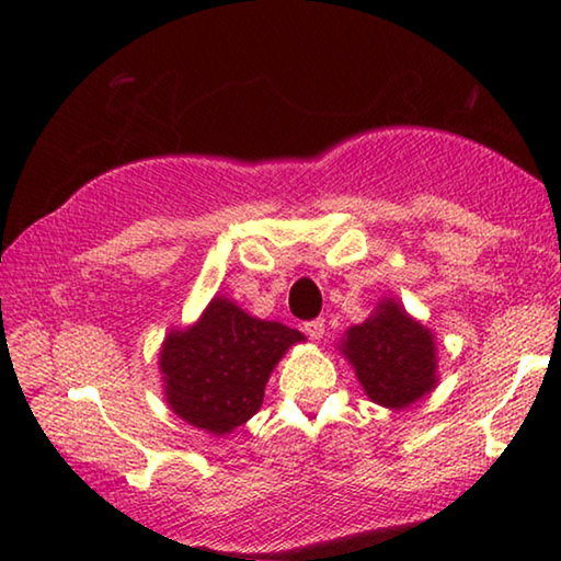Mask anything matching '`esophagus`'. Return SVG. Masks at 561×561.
<instances>
[{
	"mask_svg": "<svg viewBox=\"0 0 561 561\" xmlns=\"http://www.w3.org/2000/svg\"><path fill=\"white\" fill-rule=\"evenodd\" d=\"M305 334L309 340H322L324 336V319H312V322H305Z\"/></svg>",
	"mask_w": 561,
	"mask_h": 561,
	"instance_id": "esophagus-1",
	"label": "esophagus"
}]
</instances>
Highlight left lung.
<instances>
[{"label": "left lung", "mask_w": 561, "mask_h": 561, "mask_svg": "<svg viewBox=\"0 0 561 561\" xmlns=\"http://www.w3.org/2000/svg\"><path fill=\"white\" fill-rule=\"evenodd\" d=\"M342 350L364 392L381 407H409L437 381L432 334L394 301H381L375 317L352 327Z\"/></svg>", "instance_id": "1"}]
</instances>
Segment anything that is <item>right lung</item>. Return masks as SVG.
Listing matches in <instances>:
<instances>
[{
  "label": "right lung",
  "instance_id": "obj_1",
  "mask_svg": "<svg viewBox=\"0 0 561 561\" xmlns=\"http://www.w3.org/2000/svg\"><path fill=\"white\" fill-rule=\"evenodd\" d=\"M297 329L262 322L227 299H211L186 332L167 336L159 354L167 402L184 422L227 434L260 412L274 364L295 342Z\"/></svg>",
  "mask_w": 561,
  "mask_h": 561
}]
</instances>
